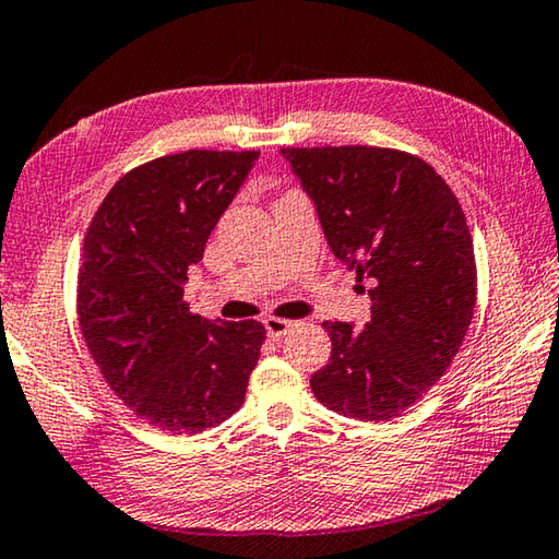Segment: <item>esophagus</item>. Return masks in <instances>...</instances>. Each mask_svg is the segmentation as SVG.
<instances>
[{"label": "esophagus", "instance_id": "34e87169", "mask_svg": "<svg viewBox=\"0 0 559 559\" xmlns=\"http://www.w3.org/2000/svg\"><path fill=\"white\" fill-rule=\"evenodd\" d=\"M265 329H267V335L272 341H280L287 335L292 329H294V321H287V319H275V316H270V319H265Z\"/></svg>", "mask_w": 559, "mask_h": 559}]
</instances>
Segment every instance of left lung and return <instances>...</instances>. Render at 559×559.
Segmentation results:
<instances>
[{"label": "left lung", "instance_id": "1", "mask_svg": "<svg viewBox=\"0 0 559 559\" xmlns=\"http://www.w3.org/2000/svg\"><path fill=\"white\" fill-rule=\"evenodd\" d=\"M280 153L313 202L333 255L370 282L365 329L323 323L333 350L311 377L313 394L357 420L399 416L448 370L475 313V248L457 197L426 160L402 151Z\"/></svg>", "mask_w": 559, "mask_h": 559}]
</instances>
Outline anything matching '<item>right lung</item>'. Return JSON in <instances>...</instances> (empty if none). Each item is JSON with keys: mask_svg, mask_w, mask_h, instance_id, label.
I'll use <instances>...</instances> for the list:
<instances>
[{"mask_svg": "<svg viewBox=\"0 0 559 559\" xmlns=\"http://www.w3.org/2000/svg\"><path fill=\"white\" fill-rule=\"evenodd\" d=\"M258 151H187L126 173L82 243L80 329L104 379L135 414L202 433L246 402L265 325L189 313V265L234 202Z\"/></svg>", "mask_w": 559, "mask_h": 559, "instance_id": "1", "label": "right lung"}]
</instances>
